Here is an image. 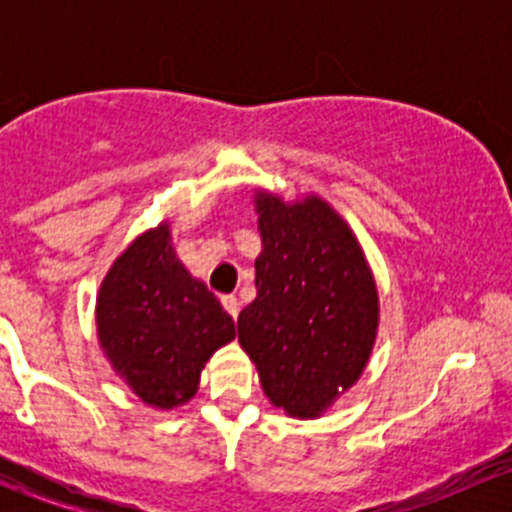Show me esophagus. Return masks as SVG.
I'll return each mask as SVG.
<instances>
[{
    "label": "esophagus",
    "instance_id": "esophagus-1",
    "mask_svg": "<svg viewBox=\"0 0 512 512\" xmlns=\"http://www.w3.org/2000/svg\"><path fill=\"white\" fill-rule=\"evenodd\" d=\"M220 302H223L225 312L230 314L232 319H237V314H240V302H237V297H232V294H225V297L220 299Z\"/></svg>",
    "mask_w": 512,
    "mask_h": 512
}]
</instances>
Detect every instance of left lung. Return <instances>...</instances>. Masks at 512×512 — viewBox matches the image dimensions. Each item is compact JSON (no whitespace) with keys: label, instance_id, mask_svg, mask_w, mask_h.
I'll list each match as a JSON object with an SVG mask.
<instances>
[{"label":"left lung","instance_id":"8db88e82","mask_svg":"<svg viewBox=\"0 0 512 512\" xmlns=\"http://www.w3.org/2000/svg\"><path fill=\"white\" fill-rule=\"evenodd\" d=\"M262 252L255 302L237 317L265 394L292 416H317L364 371L379 299L361 247L324 200L257 198Z\"/></svg>","mask_w":512,"mask_h":512}]
</instances>
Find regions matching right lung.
<instances>
[{"label": "right lung", "instance_id": "1", "mask_svg": "<svg viewBox=\"0 0 512 512\" xmlns=\"http://www.w3.org/2000/svg\"><path fill=\"white\" fill-rule=\"evenodd\" d=\"M96 322L113 369L160 409L188 401L210 354L235 337L218 297L175 257L165 225L113 262L98 292Z\"/></svg>", "mask_w": 512, "mask_h": 512}]
</instances>
